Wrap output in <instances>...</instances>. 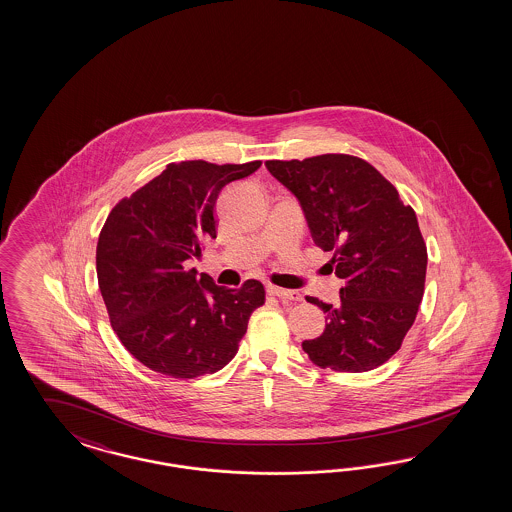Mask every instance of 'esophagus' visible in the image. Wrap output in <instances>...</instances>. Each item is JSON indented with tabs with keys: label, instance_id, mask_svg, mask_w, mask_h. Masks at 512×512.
Here are the masks:
<instances>
[{
	"label": "esophagus",
	"instance_id": "34e87169",
	"mask_svg": "<svg viewBox=\"0 0 512 512\" xmlns=\"http://www.w3.org/2000/svg\"><path fill=\"white\" fill-rule=\"evenodd\" d=\"M266 293L278 296L279 300H285V302H300L304 298L300 291H289V289H281V287H274V285H268Z\"/></svg>",
	"mask_w": 512,
	"mask_h": 512
}]
</instances>
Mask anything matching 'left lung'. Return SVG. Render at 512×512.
Segmentation results:
<instances>
[{
    "instance_id": "left-lung-1",
    "label": "left lung",
    "mask_w": 512,
    "mask_h": 512,
    "mask_svg": "<svg viewBox=\"0 0 512 512\" xmlns=\"http://www.w3.org/2000/svg\"><path fill=\"white\" fill-rule=\"evenodd\" d=\"M270 174L300 204L313 242L334 251L345 281L340 306L319 298L326 326L302 349L319 368L370 372L385 364L415 323L428 253L415 210L370 163L325 154L304 161H266Z\"/></svg>"
}]
</instances>
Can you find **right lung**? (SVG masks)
<instances>
[{"instance_id":"add662e5","label":"right lung","mask_w":512,"mask_h":512,"mask_svg":"<svg viewBox=\"0 0 512 512\" xmlns=\"http://www.w3.org/2000/svg\"><path fill=\"white\" fill-rule=\"evenodd\" d=\"M261 161L171 163L110 212L97 242V281L110 325L146 368L176 379L216 373L233 360L264 287H219L189 268L216 238L221 189L248 178Z\"/></svg>"}]
</instances>
